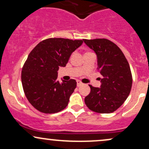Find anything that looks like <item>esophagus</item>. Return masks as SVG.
Instances as JSON below:
<instances>
[{"instance_id": "obj_1", "label": "esophagus", "mask_w": 149, "mask_h": 149, "mask_svg": "<svg viewBox=\"0 0 149 149\" xmlns=\"http://www.w3.org/2000/svg\"><path fill=\"white\" fill-rule=\"evenodd\" d=\"M83 85V83H82L80 81V80H77V86L79 87V86H80V85Z\"/></svg>"}]
</instances>
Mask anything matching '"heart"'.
Returning <instances> with one entry per match:
<instances>
[{
    "mask_svg": "<svg viewBox=\"0 0 149 149\" xmlns=\"http://www.w3.org/2000/svg\"><path fill=\"white\" fill-rule=\"evenodd\" d=\"M87 53H89V52H87Z\"/></svg>",
    "mask_w": 149,
    "mask_h": 149,
    "instance_id": "b5f03b06",
    "label": "heart"
}]
</instances>
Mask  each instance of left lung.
<instances>
[{
	"instance_id": "8db88e82",
	"label": "left lung",
	"mask_w": 149,
	"mask_h": 149,
	"mask_svg": "<svg viewBox=\"0 0 149 149\" xmlns=\"http://www.w3.org/2000/svg\"><path fill=\"white\" fill-rule=\"evenodd\" d=\"M97 57V70L103 78L100 88L90 85V92L85 103L90 110L110 113L117 110L127 100L131 91L132 76L129 63L121 49L106 38L83 39Z\"/></svg>"
}]
</instances>
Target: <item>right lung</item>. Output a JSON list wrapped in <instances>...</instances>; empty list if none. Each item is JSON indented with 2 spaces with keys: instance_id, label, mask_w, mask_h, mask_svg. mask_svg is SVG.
<instances>
[{
  "instance_id": "right-lung-1",
  "label": "right lung",
  "mask_w": 149,
  "mask_h": 149,
  "mask_svg": "<svg viewBox=\"0 0 149 149\" xmlns=\"http://www.w3.org/2000/svg\"><path fill=\"white\" fill-rule=\"evenodd\" d=\"M83 40L51 38L39 42L29 54L22 71V83L27 100L44 113L62 111L76 88L73 79L57 80V71L64 67Z\"/></svg>"
}]
</instances>
